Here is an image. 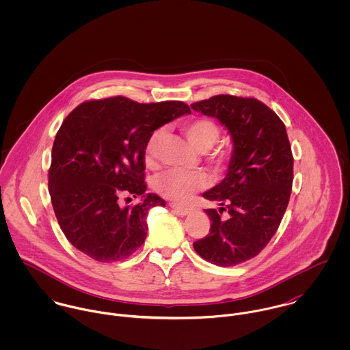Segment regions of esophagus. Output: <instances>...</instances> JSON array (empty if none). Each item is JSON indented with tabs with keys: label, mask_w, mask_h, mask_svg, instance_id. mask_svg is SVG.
<instances>
[{
	"label": "esophagus",
	"mask_w": 350,
	"mask_h": 350,
	"mask_svg": "<svg viewBox=\"0 0 350 350\" xmlns=\"http://www.w3.org/2000/svg\"><path fill=\"white\" fill-rule=\"evenodd\" d=\"M170 207L176 213V214H179V215H187V214H190L191 213V208H189V207H183V206H179V204H175V203H171L170 204Z\"/></svg>",
	"instance_id": "esophagus-1"
}]
</instances>
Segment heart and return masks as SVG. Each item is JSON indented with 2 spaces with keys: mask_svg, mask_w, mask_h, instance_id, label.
I'll list each match as a JSON object with an SVG mask.
<instances>
[{
  "mask_svg": "<svg viewBox=\"0 0 350 350\" xmlns=\"http://www.w3.org/2000/svg\"><path fill=\"white\" fill-rule=\"evenodd\" d=\"M182 132L193 144V147H196V150L200 152H206L213 148L221 136L219 125L215 121L203 117L185 122L182 125ZM164 135V129L159 128L150 135L147 142L146 163L150 168L157 165ZM221 157L222 156L217 154L213 156L215 160H221ZM206 185L207 178L203 172H183L176 170H171L159 175L153 182V187L159 196L176 203L189 202L196 193L204 189Z\"/></svg>",
  "mask_w": 350,
  "mask_h": 350,
  "instance_id": "b5f03b06",
  "label": "heart"
}]
</instances>
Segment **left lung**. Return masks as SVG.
Masks as SVG:
<instances>
[{
  "label": "left lung",
  "instance_id": "obj_1",
  "mask_svg": "<svg viewBox=\"0 0 350 350\" xmlns=\"http://www.w3.org/2000/svg\"><path fill=\"white\" fill-rule=\"evenodd\" d=\"M217 118L233 142L228 174L203 193L219 204L206 208L210 233L194 243L206 261L233 267L267 247L288 206L294 180V157L283 121L256 98L228 94L191 105Z\"/></svg>",
  "mask_w": 350,
  "mask_h": 350
}]
</instances>
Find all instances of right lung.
I'll list each match as a JSON object with an SVG mask.
<instances>
[{
  "label": "right lung",
  "instance_id": "right-lung-1",
  "mask_svg": "<svg viewBox=\"0 0 350 350\" xmlns=\"http://www.w3.org/2000/svg\"><path fill=\"white\" fill-rule=\"evenodd\" d=\"M190 113L180 100L111 97L86 100L66 117L52 147L49 189L59 226L77 250L114 262L144 244L150 208L165 206L159 196L146 194L147 142L156 129ZM121 196L142 200L122 208Z\"/></svg>",
  "mask_w": 350,
  "mask_h": 350
}]
</instances>
